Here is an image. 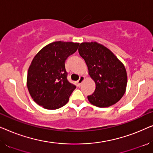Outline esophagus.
Masks as SVG:
<instances>
[{
	"mask_svg": "<svg viewBox=\"0 0 153 153\" xmlns=\"http://www.w3.org/2000/svg\"><path fill=\"white\" fill-rule=\"evenodd\" d=\"M84 81V76H80V78H79V79L78 81H77V85H78V86H80L81 85V83H82V82L83 81Z\"/></svg>",
	"mask_w": 153,
	"mask_h": 153,
	"instance_id": "1",
	"label": "esophagus"
}]
</instances>
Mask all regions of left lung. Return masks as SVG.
<instances>
[{
	"label": "left lung",
	"instance_id": "1",
	"mask_svg": "<svg viewBox=\"0 0 153 153\" xmlns=\"http://www.w3.org/2000/svg\"><path fill=\"white\" fill-rule=\"evenodd\" d=\"M79 53L95 83V92L88 96L89 102L100 108L118 102L124 95L127 87L124 65L109 49L95 42L80 44Z\"/></svg>",
	"mask_w": 153,
	"mask_h": 153
}]
</instances>
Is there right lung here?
Segmentation results:
<instances>
[{
    "mask_svg": "<svg viewBox=\"0 0 153 153\" xmlns=\"http://www.w3.org/2000/svg\"><path fill=\"white\" fill-rule=\"evenodd\" d=\"M79 45L71 42H54L42 48L33 58L28 71L27 87L38 105L54 110L68 103L76 86L67 79L65 62Z\"/></svg>",
    "mask_w": 153,
    "mask_h": 153,
    "instance_id": "right-lung-1",
    "label": "right lung"
}]
</instances>
